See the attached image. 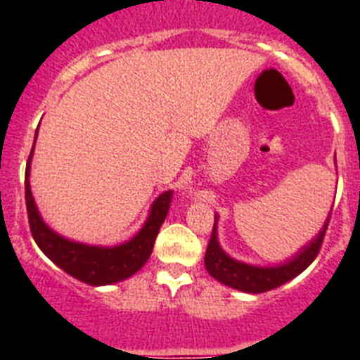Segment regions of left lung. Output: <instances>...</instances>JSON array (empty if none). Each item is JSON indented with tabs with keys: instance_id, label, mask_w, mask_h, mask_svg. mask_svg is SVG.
Here are the masks:
<instances>
[{
	"instance_id": "left-lung-1",
	"label": "left lung",
	"mask_w": 360,
	"mask_h": 360,
	"mask_svg": "<svg viewBox=\"0 0 360 360\" xmlns=\"http://www.w3.org/2000/svg\"><path fill=\"white\" fill-rule=\"evenodd\" d=\"M330 218L326 219L323 231L319 236L311 241L308 247H304L294 259H290L285 265L279 266H252L245 265V263L236 262L229 257L224 250L219 249L218 238H216V216H214V227L211 232V240H209L207 250H205V269L209 274L219 283H224L227 287L236 288L241 292H249V294H262V292L274 290L281 287L287 281L294 279L310 265L317 257L323 245L324 234L328 229Z\"/></svg>"
}]
</instances>
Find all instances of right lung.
<instances>
[{"label": "right lung", "mask_w": 360, "mask_h": 360, "mask_svg": "<svg viewBox=\"0 0 360 360\" xmlns=\"http://www.w3.org/2000/svg\"><path fill=\"white\" fill-rule=\"evenodd\" d=\"M32 153H34V146H32L30 157H28L27 162V171H25V200H27L30 232L34 240H36L37 247L59 269L65 270L66 274L73 276V278L82 283L94 285V287L122 281V279L135 274L136 270H141L144 263L148 262V257L151 256L153 245L157 240L160 225L164 224L165 216L169 212L173 191H167V193H164V195L155 200L148 221L141 229V232L133 240H129L128 243L110 247V249L75 243V241L65 240L63 236L50 231L46 224L41 219L39 212H37L36 203H34L30 193V182H28Z\"/></svg>", "instance_id": "1"}]
</instances>
